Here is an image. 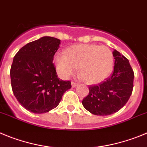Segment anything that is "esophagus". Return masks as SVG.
Segmentation results:
<instances>
[{
  "mask_svg": "<svg viewBox=\"0 0 147 147\" xmlns=\"http://www.w3.org/2000/svg\"><path fill=\"white\" fill-rule=\"evenodd\" d=\"M71 85H72V88H75V87H76L77 86H78V83H75V82H72V83H71Z\"/></svg>",
  "mask_w": 147,
  "mask_h": 147,
  "instance_id": "obj_1",
  "label": "esophagus"
}]
</instances>
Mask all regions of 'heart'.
<instances>
[{"label":"heart","instance_id":"b5f03b06","mask_svg":"<svg viewBox=\"0 0 147 147\" xmlns=\"http://www.w3.org/2000/svg\"><path fill=\"white\" fill-rule=\"evenodd\" d=\"M54 63L64 78L73 75L80 67L83 80L88 83H97L105 80L112 72L113 55L106 46L77 45L69 47L65 54H56Z\"/></svg>","mask_w":147,"mask_h":147}]
</instances>
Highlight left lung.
I'll list each match as a JSON object with an SVG mask.
<instances>
[{"label": "left lung", "instance_id": "8db88e82", "mask_svg": "<svg viewBox=\"0 0 147 147\" xmlns=\"http://www.w3.org/2000/svg\"><path fill=\"white\" fill-rule=\"evenodd\" d=\"M113 72L109 78L99 85L88 87L89 93L82 101L83 107L97 116L113 114L127 103L133 88L134 72L127 59L113 51Z\"/></svg>", "mask_w": 147, "mask_h": 147}]
</instances>
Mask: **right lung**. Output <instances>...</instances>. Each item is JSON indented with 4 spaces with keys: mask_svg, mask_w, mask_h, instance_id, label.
<instances>
[{
    "mask_svg": "<svg viewBox=\"0 0 147 147\" xmlns=\"http://www.w3.org/2000/svg\"><path fill=\"white\" fill-rule=\"evenodd\" d=\"M61 40L43 36L22 47L13 59L10 70L11 88L26 110L44 113L59 105L71 82L59 78L53 56Z\"/></svg>",
    "mask_w": 147,
    "mask_h": 147,
    "instance_id": "1",
    "label": "right lung"
}]
</instances>
